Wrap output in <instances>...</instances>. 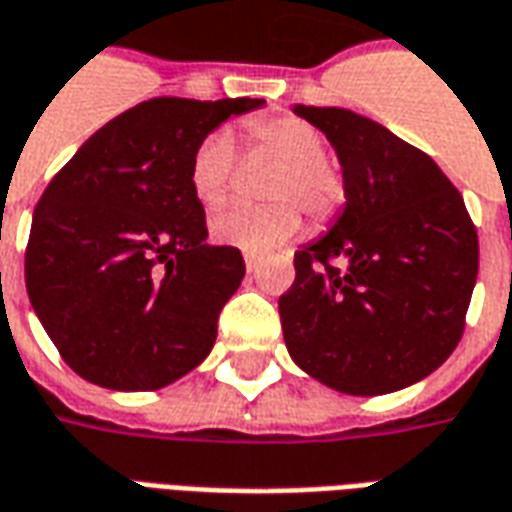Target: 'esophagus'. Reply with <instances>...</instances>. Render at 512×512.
I'll return each instance as SVG.
<instances>
[{
  "instance_id": "esophagus-1",
  "label": "esophagus",
  "mask_w": 512,
  "mask_h": 512,
  "mask_svg": "<svg viewBox=\"0 0 512 512\" xmlns=\"http://www.w3.org/2000/svg\"><path fill=\"white\" fill-rule=\"evenodd\" d=\"M244 263H246V271H257V266H260V260H257L255 255H246Z\"/></svg>"
}]
</instances>
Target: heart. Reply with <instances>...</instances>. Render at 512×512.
Returning <instances> with one entry per match:
<instances>
[{
	"mask_svg": "<svg viewBox=\"0 0 512 512\" xmlns=\"http://www.w3.org/2000/svg\"><path fill=\"white\" fill-rule=\"evenodd\" d=\"M249 141L266 155L280 160L282 169L274 174L268 196L288 199L266 207H230L219 213L210 230L219 244L238 246L252 255H263L288 244L302 230V205L313 221H327L343 202V180L327 163L324 135L302 119L277 116L249 124ZM232 138L227 132H210L202 138L191 157L188 182L199 205L216 210L227 202L232 188Z\"/></svg>",
	"mask_w": 512,
	"mask_h": 512,
	"instance_id": "heart-1",
	"label": "heart"
}]
</instances>
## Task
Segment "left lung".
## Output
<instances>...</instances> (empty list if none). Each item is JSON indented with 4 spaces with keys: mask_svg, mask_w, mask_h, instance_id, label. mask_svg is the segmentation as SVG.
<instances>
[{
    "mask_svg": "<svg viewBox=\"0 0 512 512\" xmlns=\"http://www.w3.org/2000/svg\"><path fill=\"white\" fill-rule=\"evenodd\" d=\"M293 113L335 149L346 207L321 241L293 255L296 280L280 296L285 346L335 391L407 388L463 338L480 268L474 221L438 163L377 121L343 107Z\"/></svg>",
    "mask_w": 512,
    "mask_h": 512,
    "instance_id": "left-lung-1",
    "label": "left lung"
}]
</instances>
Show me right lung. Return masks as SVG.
I'll return each mask as SVG.
<instances>
[{
  "label": "right lung",
  "mask_w": 512,
  "mask_h": 512,
  "mask_svg": "<svg viewBox=\"0 0 512 512\" xmlns=\"http://www.w3.org/2000/svg\"><path fill=\"white\" fill-rule=\"evenodd\" d=\"M260 105L157 96L107 121L49 182L32 213L24 280L82 380L157 391L210 355L246 266L235 246L207 244L188 169L205 135Z\"/></svg>",
  "instance_id": "add662e5"
}]
</instances>
